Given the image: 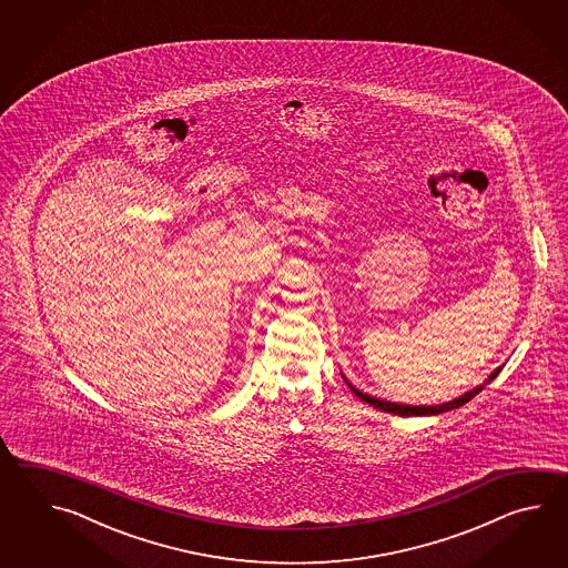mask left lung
I'll return each instance as SVG.
<instances>
[{"instance_id": "left-lung-1", "label": "left lung", "mask_w": 568, "mask_h": 568, "mask_svg": "<svg viewBox=\"0 0 568 568\" xmlns=\"http://www.w3.org/2000/svg\"><path fill=\"white\" fill-rule=\"evenodd\" d=\"M504 367V365H501ZM501 367H497L494 374L489 375L487 379H485V384L481 386L473 387L471 392H465L463 396L459 398L450 399V402H445V404H438V406H408V404H396V402H386V399L374 398V396H369V394H363L359 392L357 387L351 386L349 382H347V386L351 387V392L357 396V398L363 399L365 404H369V406H374L377 410L389 412V414H398V416H435V414H443V412L455 410V408H460L463 404H467L469 399L475 398L479 392H481L483 387L487 386V384H491L497 374L501 372Z\"/></svg>"}]
</instances>
